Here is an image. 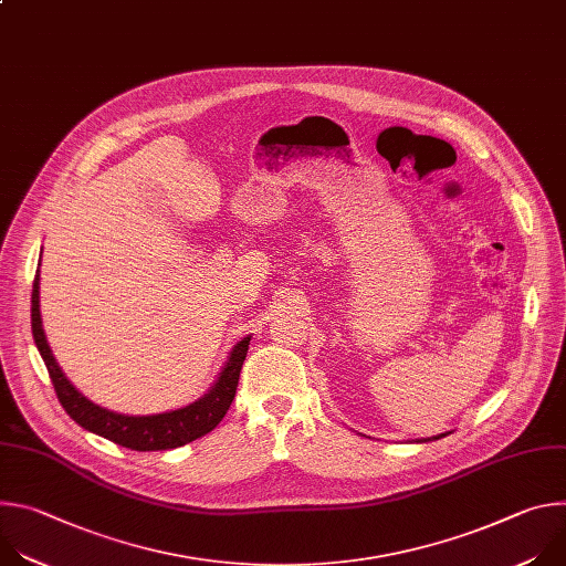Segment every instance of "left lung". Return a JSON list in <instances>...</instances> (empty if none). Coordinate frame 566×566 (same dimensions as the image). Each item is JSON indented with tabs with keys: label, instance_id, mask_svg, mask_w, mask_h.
<instances>
[{
	"label": "left lung",
	"instance_id": "1",
	"mask_svg": "<svg viewBox=\"0 0 566 566\" xmlns=\"http://www.w3.org/2000/svg\"><path fill=\"white\" fill-rule=\"evenodd\" d=\"M446 434H450V432H446ZM446 434H439V437H432V439H441V437H446ZM432 439H430V441H432Z\"/></svg>",
	"mask_w": 566,
	"mask_h": 566
}]
</instances>
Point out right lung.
<instances>
[{
    "mask_svg": "<svg viewBox=\"0 0 566 566\" xmlns=\"http://www.w3.org/2000/svg\"><path fill=\"white\" fill-rule=\"evenodd\" d=\"M31 329L33 340L38 345V352L49 369L53 389L57 394L60 406L64 412L80 426L98 437H105L123 448L138 450V452H151V450H172L179 446H186L210 430L219 426V421L226 417L230 402L237 391L239 371L247 360L251 336L239 340L223 369L219 371L214 385L203 394L199 400L190 402V406L164 415H149V417H127L116 415L107 408L96 406L87 396L80 394L71 380L62 374L60 365L55 363L51 347L46 343L44 329H42V315H40V271L33 280V295H31Z\"/></svg>",
    "mask_w": 566,
    "mask_h": 566,
    "instance_id": "1",
    "label": "right lung"
}]
</instances>
